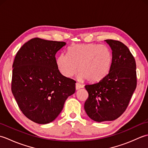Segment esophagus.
Masks as SVG:
<instances>
[{"label":"esophagus","mask_w":148,"mask_h":148,"mask_svg":"<svg viewBox=\"0 0 148 148\" xmlns=\"http://www.w3.org/2000/svg\"><path fill=\"white\" fill-rule=\"evenodd\" d=\"M83 88V86L82 85V84H81L78 83H76V89L77 90L80 89V88Z\"/></svg>","instance_id":"obj_1"}]
</instances>
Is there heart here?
Listing matches in <instances>:
<instances>
[{"label": "heart", "instance_id": "1", "mask_svg": "<svg viewBox=\"0 0 148 148\" xmlns=\"http://www.w3.org/2000/svg\"><path fill=\"white\" fill-rule=\"evenodd\" d=\"M112 63V54L109 48L97 44H80L71 46L68 55L58 56L56 65L60 72L67 77L79 71V78L90 82H98L108 74Z\"/></svg>", "mask_w": 148, "mask_h": 148}]
</instances>
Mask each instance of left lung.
Masks as SVG:
<instances>
[{"mask_svg":"<svg viewBox=\"0 0 148 148\" xmlns=\"http://www.w3.org/2000/svg\"><path fill=\"white\" fill-rule=\"evenodd\" d=\"M105 41L112 50L111 69L98 83L84 86L88 93L84 110L97 122L119 118L126 110L137 86L136 64L130 50L118 40Z\"/></svg>","mask_w":148,"mask_h":148,"instance_id":"left-lung-1","label":"left lung"}]
</instances>
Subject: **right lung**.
I'll return each instance as SVG.
<instances>
[{
  "instance_id": "add662e5",
  "label": "right lung",
  "mask_w": 148,
  "mask_h": 148,
  "mask_svg": "<svg viewBox=\"0 0 148 148\" xmlns=\"http://www.w3.org/2000/svg\"><path fill=\"white\" fill-rule=\"evenodd\" d=\"M65 42L34 38L19 49L12 65V93L23 114L39 124L57 118L76 81L60 72L56 53Z\"/></svg>"
}]
</instances>
